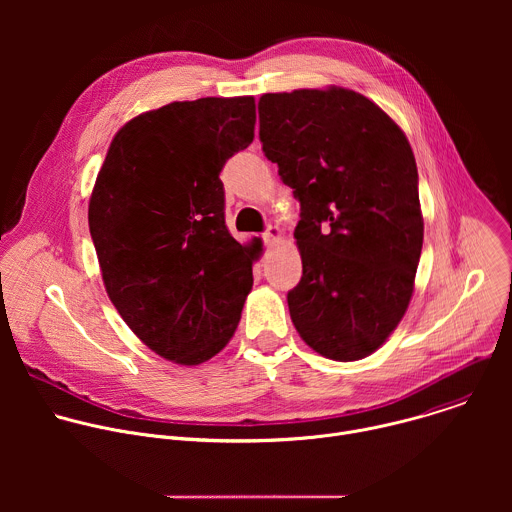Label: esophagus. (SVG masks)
<instances>
[{"label":"esophagus","instance_id":"1","mask_svg":"<svg viewBox=\"0 0 512 512\" xmlns=\"http://www.w3.org/2000/svg\"><path fill=\"white\" fill-rule=\"evenodd\" d=\"M281 239V229L277 227V225H269L267 227V231L263 233V241H265V245H273L275 241H279Z\"/></svg>","mask_w":512,"mask_h":512}]
</instances>
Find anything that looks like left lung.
I'll list each match as a JSON object with an SVG mask.
<instances>
[{
  "label": "left lung",
  "instance_id": "8db88e82",
  "mask_svg": "<svg viewBox=\"0 0 512 512\" xmlns=\"http://www.w3.org/2000/svg\"><path fill=\"white\" fill-rule=\"evenodd\" d=\"M259 139L302 210L291 322L326 358L373 354L409 306L423 245L405 133L371 99L330 87L263 95Z\"/></svg>",
  "mask_w": 512,
  "mask_h": 512
}]
</instances>
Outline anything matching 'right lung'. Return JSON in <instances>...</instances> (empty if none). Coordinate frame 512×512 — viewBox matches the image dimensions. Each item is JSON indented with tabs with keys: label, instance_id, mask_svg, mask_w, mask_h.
Listing matches in <instances>:
<instances>
[{
	"label": "right lung",
	"instance_id": "add662e5",
	"mask_svg": "<svg viewBox=\"0 0 512 512\" xmlns=\"http://www.w3.org/2000/svg\"><path fill=\"white\" fill-rule=\"evenodd\" d=\"M253 137V97L141 113L113 137L89 200L109 300L145 346L186 367L227 346L253 285L257 239L229 233L218 178Z\"/></svg>",
	"mask_w": 512,
	"mask_h": 512
}]
</instances>
